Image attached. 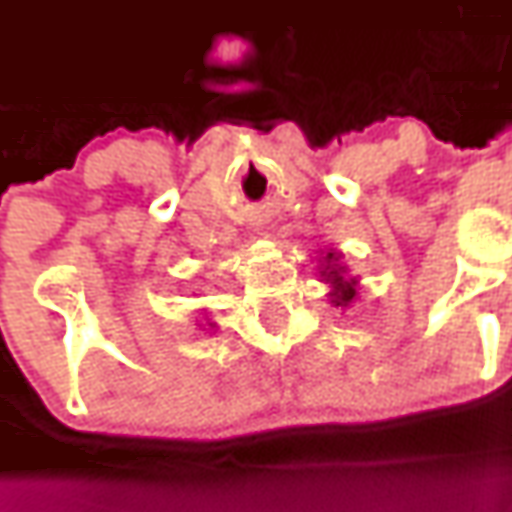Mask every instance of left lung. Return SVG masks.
I'll list each match as a JSON object with an SVG mask.
<instances>
[{
    "label": "left lung",
    "instance_id": "left-lung-1",
    "mask_svg": "<svg viewBox=\"0 0 512 512\" xmlns=\"http://www.w3.org/2000/svg\"><path fill=\"white\" fill-rule=\"evenodd\" d=\"M342 251L336 248H326L321 251V259H318V274H321L323 285H329L326 298L334 308H352V303L360 295V279L349 277V269L344 264Z\"/></svg>",
    "mask_w": 512,
    "mask_h": 512
}]
</instances>
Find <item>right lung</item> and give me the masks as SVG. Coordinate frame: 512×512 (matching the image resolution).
Returning <instances> with one entry per match:
<instances>
[{
    "mask_svg": "<svg viewBox=\"0 0 512 512\" xmlns=\"http://www.w3.org/2000/svg\"><path fill=\"white\" fill-rule=\"evenodd\" d=\"M199 326H202V323H199ZM207 326H209V329H204V331H212L214 329V323H207Z\"/></svg>",
    "mask_w": 512,
    "mask_h": 512,
    "instance_id": "obj_1",
    "label": "right lung"
}]
</instances>
